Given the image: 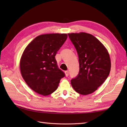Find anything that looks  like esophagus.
Segmentation results:
<instances>
[{
  "instance_id": "esophagus-1",
  "label": "esophagus",
  "mask_w": 127,
  "mask_h": 127,
  "mask_svg": "<svg viewBox=\"0 0 127 127\" xmlns=\"http://www.w3.org/2000/svg\"><path fill=\"white\" fill-rule=\"evenodd\" d=\"M65 76L66 77H68V75H69V71H65Z\"/></svg>"
}]
</instances>
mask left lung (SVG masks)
Wrapping results in <instances>:
<instances>
[{
	"mask_svg": "<svg viewBox=\"0 0 127 127\" xmlns=\"http://www.w3.org/2000/svg\"><path fill=\"white\" fill-rule=\"evenodd\" d=\"M79 56V72L71 80L74 90L82 95L92 93L103 83L111 69L106 48L90 34H68Z\"/></svg>",
	"mask_w": 127,
	"mask_h": 127,
	"instance_id": "left-lung-1",
	"label": "left lung"
}]
</instances>
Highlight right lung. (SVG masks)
I'll return each instance as SVG.
<instances>
[{
  "label": "right lung",
  "instance_id": "1",
  "mask_svg": "<svg viewBox=\"0 0 127 127\" xmlns=\"http://www.w3.org/2000/svg\"><path fill=\"white\" fill-rule=\"evenodd\" d=\"M66 34H47L36 37L25 48L20 61L22 76L35 92L47 95L58 88L64 72L55 56L67 39Z\"/></svg>",
  "mask_w": 127,
  "mask_h": 127
}]
</instances>
